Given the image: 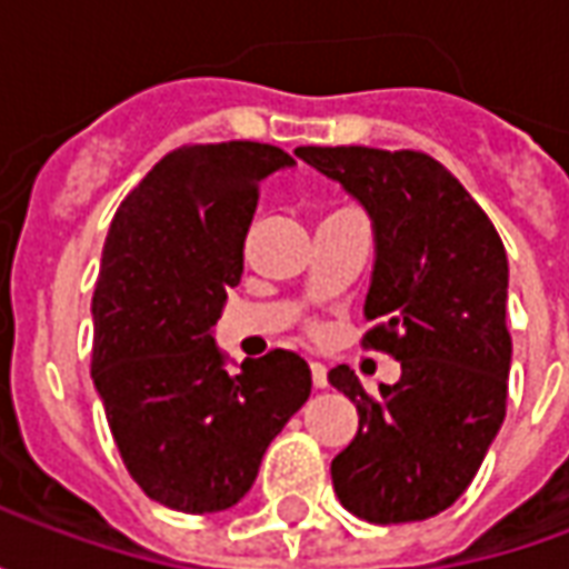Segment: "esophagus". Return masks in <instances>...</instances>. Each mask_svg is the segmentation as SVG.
I'll return each instance as SVG.
<instances>
[{
	"mask_svg": "<svg viewBox=\"0 0 569 569\" xmlns=\"http://www.w3.org/2000/svg\"><path fill=\"white\" fill-rule=\"evenodd\" d=\"M310 381L317 390H326L329 387V378H326V366L322 362H310Z\"/></svg>",
	"mask_w": 569,
	"mask_h": 569,
	"instance_id": "obj_1",
	"label": "esophagus"
}]
</instances>
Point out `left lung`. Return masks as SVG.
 <instances>
[{"instance_id":"8db88e82","label":"left lung","mask_w":569,"mask_h":569,"mask_svg":"<svg viewBox=\"0 0 569 569\" xmlns=\"http://www.w3.org/2000/svg\"><path fill=\"white\" fill-rule=\"evenodd\" d=\"M296 154L369 210L375 326L362 347L402 362V378L375 396L347 366L329 371L359 415L332 460L335 493L371 525L423 521L469 488L506 418V249L488 212L423 151L298 146Z\"/></svg>"}]
</instances>
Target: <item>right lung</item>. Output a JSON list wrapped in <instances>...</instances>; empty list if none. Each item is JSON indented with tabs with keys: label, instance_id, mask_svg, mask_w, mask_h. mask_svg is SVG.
<instances>
[{
	"label": "right lung",
	"instance_id": "add662e5",
	"mask_svg": "<svg viewBox=\"0 0 569 569\" xmlns=\"http://www.w3.org/2000/svg\"><path fill=\"white\" fill-rule=\"evenodd\" d=\"M268 142L163 154L121 200L93 289L91 378L121 460L146 497L188 515L231 509L308 402L292 350L224 369L212 326L243 273L259 186L292 167Z\"/></svg>",
	"mask_w": 569,
	"mask_h": 569
}]
</instances>
